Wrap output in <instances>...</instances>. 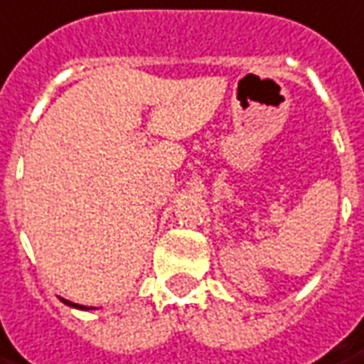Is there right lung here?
Wrapping results in <instances>:
<instances>
[{
  "label": "right lung",
  "mask_w": 364,
  "mask_h": 364,
  "mask_svg": "<svg viewBox=\"0 0 364 364\" xmlns=\"http://www.w3.org/2000/svg\"><path fill=\"white\" fill-rule=\"evenodd\" d=\"M65 305H69V307H75V309H92V307H85V305H79V303H71V301H67V299H61Z\"/></svg>",
  "instance_id": "right-lung-1"
}]
</instances>
